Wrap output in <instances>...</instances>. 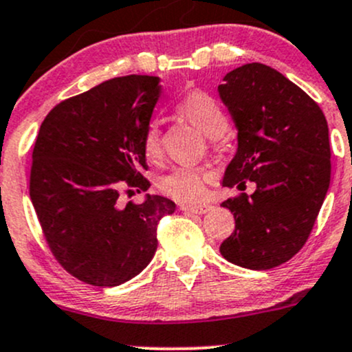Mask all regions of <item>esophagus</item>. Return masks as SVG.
Returning <instances> with one entry per match:
<instances>
[{
	"label": "esophagus",
	"mask_w": 352,
	"mask_h": 352,
	"mask_svg": "<svg viewBox=\"0 0 352 352\" xmlns=\"http://www.w3.org/2000/svg\"><path fill=\"white\" fill-rule=\"evenodd\" d=\"M212 206H208V204H200V206H185V204H182L180 206V210L184 212H188V214H207L208 210H210Z\"/></svg>",
	"instance_id": "34e87169"
}]
</instances>
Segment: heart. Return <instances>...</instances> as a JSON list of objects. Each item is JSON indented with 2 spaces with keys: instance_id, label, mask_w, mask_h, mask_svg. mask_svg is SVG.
I'll return each mask as SVG.
<instances>
[{
  "instance_id": "b5f03b06",
  "label": "heart",
  "mask_w": 352,
  "mask_h": 352,
  "mask_svg": "<svg viewBox=\"0 0 352 352\" xmlns=\"http://www.w3.org/2000/svg\"><path fill=\"white\" fill-rule=\"evenodd\" d=\"M177 111L207 137H219L227 129V115L223 108L214 96L204 90H192L182 96L177 103ZM142 145L146 157L152 160L162 155V132L153 120L145 125ZM210 175L207 167H175L158 180V190L177 202H200L206 197Z\"/></svg>"
}]
</instances>
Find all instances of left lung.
<instances>
[{
  "label": "left lung",
  "instance_id": "obj_1",
  "mask_svg": "<svg viewBox=\"0 0 352 352\" xmlns=\"http://www.w3.org/2000/svg\"><path fill=\"white\" fill-rule=\"evenodd\" d=\"M219 87L239 130L237 153L223 187L252 195L230 197L235 230L220 254L241 267L267 270L302 249L331 182L327 122L318 103L283 73L247 63L227 73Z\"/></svg>",
  "mask_w": 352,
  "mask_h": 352
}]
</instances>
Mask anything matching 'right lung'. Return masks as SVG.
Here are the masks:
<instances>
[{"instance_id":"add662e5","label":"right lung","mask_w":352,"mask_h":352,"mask_svg":"<svg viewBox=\"0 0 352 352\" xmlns=\"http://www.w3.org/2000/svg\"><path fill=\"white\" fill-rule=\"evenodd\" d=\"M160 87L157 76L107 80L46 115L33 148L30 197L58 264L82 283L115 287L140 274L157 250V227L175 210L146 195L142 133Z\"/></svg>"}]
</instances>
